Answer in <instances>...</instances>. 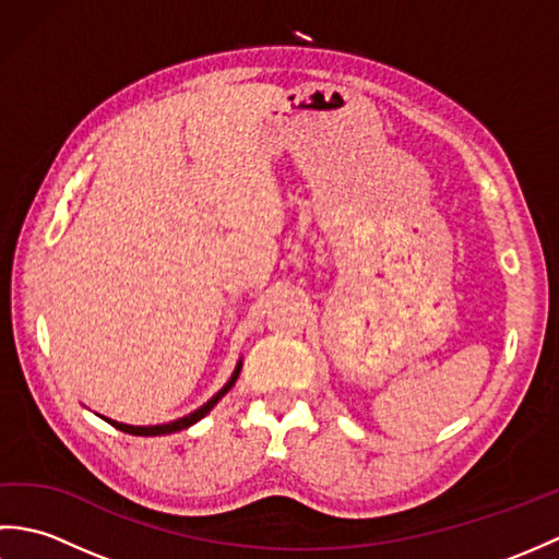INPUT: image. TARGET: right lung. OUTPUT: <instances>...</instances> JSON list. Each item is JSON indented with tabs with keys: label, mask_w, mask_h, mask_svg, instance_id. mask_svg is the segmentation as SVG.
I'll use <instances>...</instances> for the list:
<instances>
[{
	"label": "right lung",
	"mask_w": 559,
	"mask_h": 559,
	"mask_svg": "<svg viewBox=\"0 0 559 559\" xmlns=\"http://www.w3.org/2000/svg\"><path fill=\"white\" fill-rule=\"evenodd\" d=\"M240 370H242V358L237 360V365H235V370H233V374H230V379L228 382L223 384V389L218 391V394H213L204 406H199L197 411H192L189 415H185V418H177V420H170V423H163V425H127V423H117V420H110V418H100L105 420V423H110L112 427H117V430H122V432H127V435H136V437H158V435H170V432H180V430H187V427H192L194 423H199L201 418H204V415H209L211 413V408L216 406V403L228 394V391L235 386V382H237V377H240Z\"/></svg>",
	"instance_id": "add662e5"
}]
</instances>
